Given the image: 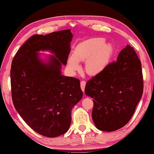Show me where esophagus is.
Masks as SVG:
<instances>
[{
	"label": "esophagus",
	"mask_w": 154,
	"mask_h": 154,
	"mask_svg": "<svg viewBox=\"0 0 154 154\" xmlns=\"http://www.w3.org/2000/svg\"><path fill=\"white\" fill-rule=\"evenodd\" d=\"M85 86H86V82L84 81V80H82V81L80 82V87H81V89H82L83 92L85 91Z\"/></svg>",
	"instance_id": "34e87169"
}]
</instances>
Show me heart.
<instances>
[{
	"label": "heart",
	"instance_id": "1",
	"mask_svg": "<svg viewBox=\"0 0 154 154\" xmlns=\"http://www.w3.org/2000/svg\"><path fill=\"white\" fill-rule=\"evenodd\" d=\"M114 48L106 43L103 38H93L79 43L75 48L74 56L68 58L69 68L75 71L80 69L79 61H85L86 69L90 74H98L109 64Z\"/></svg>",
	"mask_w": 154,
	"mask_h": 154
}]
</instances>
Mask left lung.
<instances>
[{
	"label": "left lung",
	"mask_w": 154,
	"mask_h": 154,
	"mask_svg": "<svg viewBox=\"0 0 154 154\" xmlns=\"http://www.w3.org/2000/svg\"><path fill=\"white\" fill-rule=\"evenodd\" d=\"M85 91L93 99L92 118L99 130L112 132L125 126L143 92L141 63L134 48L126 45L116 61L88 80Z\"/></svg>",
	"instance_id": "obj_1"
}]
</instances>
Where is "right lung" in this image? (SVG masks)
Returning a JSON list of instances; mask_svg holds the SVG:
<instances>
[{
	"mask_svg": "<svg viewBox=\"0 0 154 154\" xmlns=\"http://www.w3.org/2000/svg\"><path fill=\"white\" fill-rule=\"evenodd\" d=\"M72 36L70 29L35 34L12 61L11 86L15 108L32 130L47 137L68 131L72 109L82 97L80 80L61 72V64H67ZM40 50H49L55 56L45 63L39 58Z\"/></svg>",
	"mask_w": 154,
	"mask_h": 154,
	"instance_id": "right-lung-1",
	"label": "right lung"
}]
</instances>
